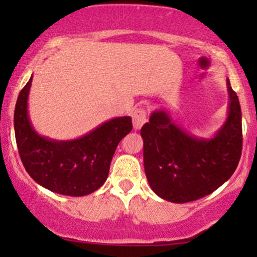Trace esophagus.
<instances>
[{"label": "esophagus", "mask_w": 257, "mask_h": 257, "mask_svg": "<svg viewBox=\"0 0 257 257\" xmlns=\"http://www.w3.org/2000/svg\"><path fill=\"white\" fill-rule=\"evenodd\" d=\"M146 116H147L146 110H144V108H137V110H134L132 117H133V125H134L135 131L140 129L144 123L146 122Z\"/></svg>", "instance_id": "34e87169"}]
</instances>
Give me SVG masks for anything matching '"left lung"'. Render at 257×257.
<instances>
[{
    "instance_id": "8db88e82",
    "label": "left lung",
    "mask_w": 257,
    "mask_h": 257,
    "mask_svg": "<svg viewBox=\"0 0 257 257\" xmlns=\"http://www.w3.org/2000/svg\"><path fill=\"white\" fill-rule=\"evenodd\" d=\"M228 116L210 139L188 134L167 111H153L141 128L144 167L152 191L172 203L213 193L232 176L241 155V111L227 79Z\"/></svg>"
}]
</instances>
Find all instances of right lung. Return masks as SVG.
<instances>
[{"label": "right lung", "mask_w": 257, "mask_h": 257, "mask_svg": "<svg viewBox=\"0 0 257 257\" xmlns=\"http://www.w3.org/2000/svg\"><path fill=\"white\" fill-rule=\"evenodd\" d=\"M32 76L18 96L14 132L26 172L38 185L64 196L81 197L104 185L119 141L132 132V118L116 117L73 140H53L32 126L28 99Z\"/></svg>", "instance_id": "obj_1"}]
</instances>
